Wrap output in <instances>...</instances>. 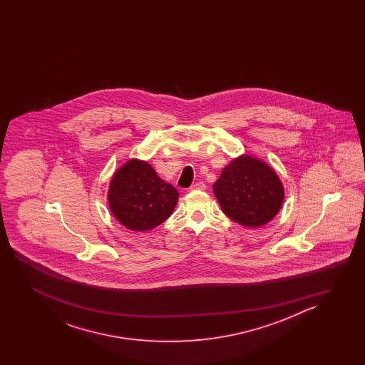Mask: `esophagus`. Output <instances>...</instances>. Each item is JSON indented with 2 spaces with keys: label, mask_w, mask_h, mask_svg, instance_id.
<instances>
[{
  "label": "esophagus",
  "mask_w": 365,
  "mask_h": 365,
  "mask_svg": "<svg viewBox=\"0 0 365 365\" xmlns=\"http://www.w3.org/2000/svg\"><path fill=\"white\" fill-rule=\"evenodd\" d=\"M190 189H193V190H205L206 189V184L203 181H198V182L193 184Z\"/></svg>",
  "instance_id": "34e87169"
}]
</instances>
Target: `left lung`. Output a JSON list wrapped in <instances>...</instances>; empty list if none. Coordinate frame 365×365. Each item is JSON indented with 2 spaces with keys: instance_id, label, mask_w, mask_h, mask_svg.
Segmentation results:
<instances>
[{
  "instance_id": "8db88e82",
  "label": "left lung",
  "mask_w": 365,
  "mask_h": 365,
  "mask_svg": "<svg viewBox=\"0 0 365 365\" xmlns=\"http://www.w3.org/2000/svg\"><path fill=\"white\" fill-rule=\"evenodd\" d=\"M212 189L225 215L252 228L269 223L284 200L278 175L262 160L249 155L225 165Z\"/></svg>"
}]
</instances>
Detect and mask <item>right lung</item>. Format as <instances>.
Wrapping results in <instances>:
<instances>
[{
	"label": "right lung",
	"mask_w": 365,
	"mask_h": 365,
	"mask_svg": "<svg viewBox=\"0 0 365 365\" xmlns=\"http://www.w3.org/2000/svg\"><path fill=\"white\" fill-rule=\"evenodd\" d=\"M179 192L156 175L155 170L132 159L110 180L108 203L117 220L132 231H148L171 217Z\"/></svg>",
	"instance_id": "add662e5"
}]
</instances>
